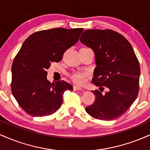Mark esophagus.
Wrapping results in <instances>:
<instances>
[{
    "instance_id": "esophagus-1",
    "label": "esophagus",
    "mask_w": 150,
    "mask_h": 150,
    "mask_svg": "<svg viewBox=\"0 0 150 150\" xmlns=\"http://www.w3.org/2000/svg\"><path fill=\"white\" fill-rule=\"evenodd\" d=\"M73 89L75 91H77V90H82V89L80 87H79V86H77V85H74L73 86Z\"/></svg>"
}]
</instances>
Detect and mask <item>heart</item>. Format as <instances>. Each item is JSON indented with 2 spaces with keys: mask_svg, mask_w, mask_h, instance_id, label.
I'll list each match as a JSON object with an SVG mask.
<instances>
[{
  "mask_svg": "<svg viewBox=\"0 0 150 150\" xmlns=\"http://www.w3.org/2000/svg\"><path fill=\"white\" fill-rule=\"evenodd\" d=\"M89 77V74L87 72H80L75 71L73 72L70 75V78L74 82L78 85H84L87 82Z\"/></svg>",
  "mask_w": 150,
  "mask_h": 150,
  "instance_id": "1",
  "label": "heart"
}]
</instances>
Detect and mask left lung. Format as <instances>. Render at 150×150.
I'll list each match as a JSON object with an SVG mask.
<instances>
[{
    "label": "left lung",
    "mask_w": 150,
    "mask_h": 150,
    "mask_svg": "<svg viewBox=\"0 0 150 150\" xmlns=\"http://www.w3.org/2000/svg\"><path fill=\"white\" fill-rule=\"evenodd\" d=\"M80 42L95 54L92 83L108 89L104 94L92 91L95 100L85 111L96 119H117L138 95L140 68L134 50L123 35L111 30H85Z\"/></svg>",
    "instance_id": "left-lung-1"
}]
</instances>
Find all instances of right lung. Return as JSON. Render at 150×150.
Segmentation results:
<instances>
[{
	"label": "right lung",
	"instance_id": "obj_1",
	"mask_svg": "<svg viewBox=\"0 0 150 150\" xmlns=\"http://www.w3.org/2000/svg\"><path fill=\"white\" fill-rule=\"evenodd\" d=\"M84 29L55 28L39 31L24 42L12 65L11 91L18 104L32 116H49L61 106L65 91L73 87L65 81L51 82L47 71L61 61L67 49L78 42Z\"/></svg>",
	"mask_w": 150,
	"mask_h": 150
}]
</instances>
